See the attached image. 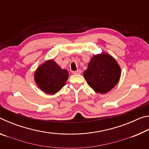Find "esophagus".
I'll list each match as a JSON object with an SVG mask.
<instances>
[{"label":"esophagus","mask_w":149,"mask_h":149,"mask_svg":"<svg viewBox=\"0 0 149 149\" xmlns=\"http://www.w3.org/2000/svg\"><path fill=\"white\" fill-rule=\"evenodd\" d=\"M72 74H81V70H76V71H73Z\"/></svg>","instance_id":"34e87169"}]
</instances>
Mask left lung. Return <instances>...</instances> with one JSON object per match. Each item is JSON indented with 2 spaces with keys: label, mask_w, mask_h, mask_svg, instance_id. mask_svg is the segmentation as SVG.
Masks as SVG:
<instances>
[{
  "label": "left lung",
  "mask_w": 149,
  "mask_h": 149,
  "mask_svg": "<svg viewBox=\"0 0 149 149\" xmlns=\"http://www.w3.org/2000/svg\"><path fill=\"white\" fill-rule=\"evenodd\" d=\"M120 75L119 65L107 54L95 55L84 73L89 86L101 94L109 91L118 84Z\"/></svg>",
  "instance_id": "8db88e82"
}]
</instances>
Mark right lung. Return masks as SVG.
I'll return each instance as SVG.
<instances>
[{
  "label": "right lung",
  "mask_w": 149,
  "mask_h": 149,
  "mask_svg": "<svg viewBox=\"0 0 149 149\" xmlns=\"http://www.w3.org/2000/svg\"><path fill=\"white\" fill-rule=\"evenodd\" d=\"M68 78L67 70H62L53 60L39 66L35 74V80L41 90L48 94H55L64 86Z\"/></svg>",
  "instance_id": "add662e5"
}]
</instances>
